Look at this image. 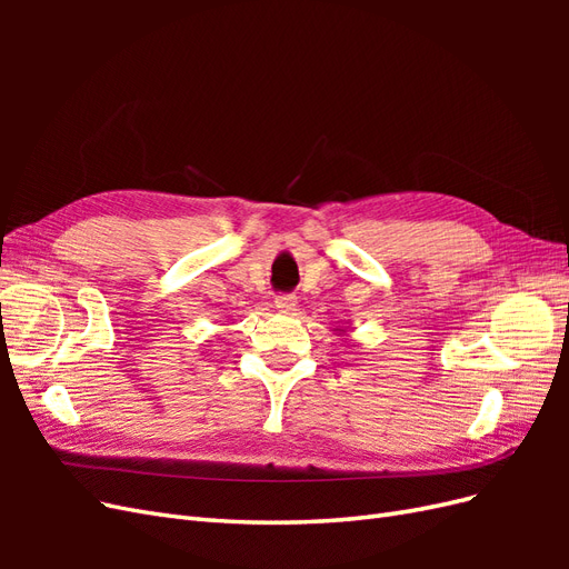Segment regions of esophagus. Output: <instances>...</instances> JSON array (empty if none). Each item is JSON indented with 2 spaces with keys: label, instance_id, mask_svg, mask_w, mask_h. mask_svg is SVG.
I'll return each mask as SVG.
<instances>
[{
  "label": "esophagus",
  "instance_id": "esophagus-1",
  "mask_svg": "<svg viewBox=\"0 0 569 569\" xmlns=\"http://www.w3.org/2000/svg\"><path fill=\"white\" fill-rule=\"evenodd\" d=\"M274 308H278L280 313H291L297 308V297H289V295H282L274 299Z\"/></svg>",
  "mask_w": 569,
  "mask_h": 569
}]
</instances>
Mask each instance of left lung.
Here are the masks:
<instances>
[{"label":"left lung","instance_id":"1","mask_svg":"<svg viewBox=\"0 0 569 569\" xmlns=\"http://www.w3.org/2000/svg\"><path fill=\"white\" fill-rule=\"evenodd\" d=\"M341 335H343V330H341Z\"/></svg>","mask_w":569,"mask_h":569}]
</instances>
